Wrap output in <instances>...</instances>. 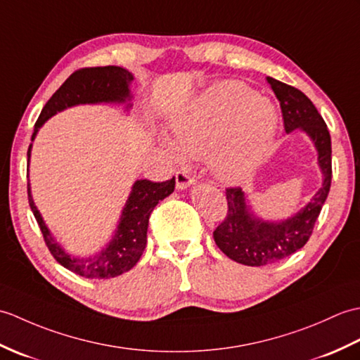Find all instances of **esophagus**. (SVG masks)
Instances as JSON below:
<instances>
[{
  "instance_id": "obj_1",
  "label": "esophagus",
  "mask_w": 360,
  "mask_h": 360,
  "mask_svg": "<svg viewBox=\"0 0 360 360\" xmlns=\"http://www.w3.org/2000/svg\"><path fill=\"white\" fill-rule=\"evenodd\" d=\"M195 179L193 175H189L188 171H177L175 172V183H177V189H186L189 185H193Z\"/></svg>"
}]
</instances>
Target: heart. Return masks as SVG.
Here are the masks:
<instances>
[{
	"label": "heart",
	"mask_w": 360,
	"mask_h": 360,
	"mask_svg": "<svg viewBox=\"0 0 360 360\" xmlns=\"http://www.w3.org/2000/svg\"><path fill=\"white\" fill-rule=\"evenodd\" d=\"M276 131L273 103L237 82L212 86L171 120V134L183 153L210 154L212 171L228 181L246 177L266 158Z\"/></svg>",
	"instance_id": "1"
}]
</instances>
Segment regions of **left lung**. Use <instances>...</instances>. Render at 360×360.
<instances>
[{
	"instance_id": "obj_1",
	"label": "left lung",
	"mask_w": 360,
	"mask_h": 360,
	"mask_svg": "<svg viewBox=\"0 0 360 360\" xmlns=\"http://www.w3.org/2000/svg\"><path fill=\"white\" fill-rule=\"evenodd\" d=\"M266 82L281 103L286 132L303 129L319 150L323 185L303 210L282 223H266L248 212L245 195L238 186L226 188L228 211L212 233L214 242L231 260L248 266L271 265L299 251L309 240L319 214L331 188V137L325 120L305 94L278 79Z\"/></svg>"
}]
</instances>
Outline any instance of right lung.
<instances>
[{"label": "right lung", "mask_w": 360, "mask_h": 360, "mask_svg": "<svg viewBox=\"0 0 360 360\" xmlns=\"http://www.w3.org/2000/svg\"><path fill=\"white\" fill-rule=\"evenodd\" d=\"M131 72L118 66L105 68H83L75 70L58 91L55 92L49 101L46 103L41 114H39L34 126L32 140L35 139L38 127L47 118L57 114L58 110L66 109L74 105L83 103H100V101H124L129 97L127 86L132 82ZM30 148L27 149V158L30 157ZM175 186V179L166 181L139 180L135 181L129 200L122 214V221L112 242L109 243L105 251L89 259H74L61 250L60 245L53 240L49 229L46 228L44 221L30 197V188L27 185V197L30 210L35 215L39 229L44 238L47 250L51 251L53 259L61 266L72 271L86 278H110L126 273L135 266L141 257L148 242V223L150 212L154 211L155 205L169 195Z\"/></svg>", "instance_id": "obj_1"}]
</instances>
